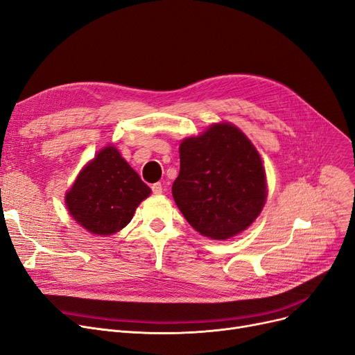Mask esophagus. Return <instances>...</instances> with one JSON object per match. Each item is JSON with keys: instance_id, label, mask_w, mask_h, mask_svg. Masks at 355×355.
<instances>
[{"instance_id": "34e87169", "label": "esophagus", "mask_w": 355, "mask_h": 355, "mask_svg": "<svg viewBox=\"0 0 355 355\" xmlns=\"http://www.w3.org/2000/svg\"><path fill=\"white\" fill-rule=\"evenodd\" d=\"M152 191H153V194H162L164 189L159 182H155V184H152Z\"/></svg>"}]
</instances>
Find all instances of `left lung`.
Listing matches in <instances>:
<instances>
[{
  "label": "left lung",
  "mask_w": 355,
  "mask_h": 355,
  "mask_svg": "<svg viewBox=\"0 0 355 355\" xmlns=\"http://www.w3.org/2000/svg\"><path fill=\"white\" fill-rule=\"evenodd\" d=\"M267 177L252 142L227 121L180 144L173 197L203 236L225 241L248 229L267 200Z\"/></svg>",
  "instance_id": "1"
}]
</instances>
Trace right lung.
Wrapping results in <instances>:
<instances>
[{
	"label": "right lung",
	"instance_id": "add662e5",
	"mask_svg": "<svg viewBox=\"0 0 355 355\" xmlns=\"http://www.w3.org/2000/svg\"><path fill=\"white\" fill-rule=\"evenodd\" d=\"M150 189L120 155L117 148H103L80 171L65 194L73 220L92 235H113L133 218Z\"/></svg>",
	"mask_w": 355,
	"mask_h": 355
}]
</instances>
